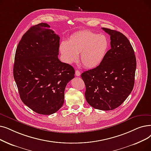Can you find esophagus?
I'll return each mask as SVG.
<instances>
[{
	"instance_id": "1",
	"label": "esophagus",
	"mask_w": 151,
	"mask_h": 151,
	"mask_svg": "<svg viewBox=\"0 0 151 151\" xmlns=\"http://www.w3.org/2000/svg\"><path fill=\"white\" fill-rule=\"evenodd\" d=\"M75 75H76V76H80V75H81V73H80V71L78 70H76V71H75Z\"/></svg>"
}]
</instances>
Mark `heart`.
<instances>
[{"label":"heart","instance_id":"obj_1","mask_svg":"<svg viewBox=\"0 0 151 151\" xmlns=\"http://www.w3.org/2000/svg\"><path fill=\"white\" fill-rule=\"evenodd\" d=\"M109 46L106 36L90 31H83L72 35L68 42H62L60 50L67 63L75 62L78 60V54H80V60L83 66L93 68L102 63Z\"/></svg>","mask_w":151,"mask_h":151}]
</instances>
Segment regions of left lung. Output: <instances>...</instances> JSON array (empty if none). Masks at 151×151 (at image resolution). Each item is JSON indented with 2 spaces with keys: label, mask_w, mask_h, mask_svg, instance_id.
I'll return each instance as SVG.
<instances>
[{
  "label": "left lung",
  "mask_w": 151,
  "mask_h": 151,
  "mask_svg": "<svg viewBox=\"0 0 151 151\" xmlns=\"http://www.w3.org/2000/svg\"><path fill=\"white\" fill-rule=\"evenodd\" d=\"M110 36L111 49L97 67L84 71L85 97L91 107L114 110L126 100L134 84L136 60L128 38L122 32L102 28Z\"/></svg>",
  "instance_id": "obj_1"
}]
</instances>
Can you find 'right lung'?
Returning a JSON list of instances; mask_svg holds the SVG:
<instances>
[{
  "label": "right lung",
  "instance_id": "right-lung-1",
  "mask_svg": "<svg viewBox=\"0 0 151 151\" xmlns=\"http://www.w3.org/2000/svg\"><path fill=\"white\" fill-rule=\"evenodd\" d=\"M47 23L32 26L17 46L14 77L23 102L42 115L55 113L63 106L65 89L75 70L58 58L60 37Z\"/></svg>",
  "mask_w": 151,
  "mask_h": 151
}]
</instances>
